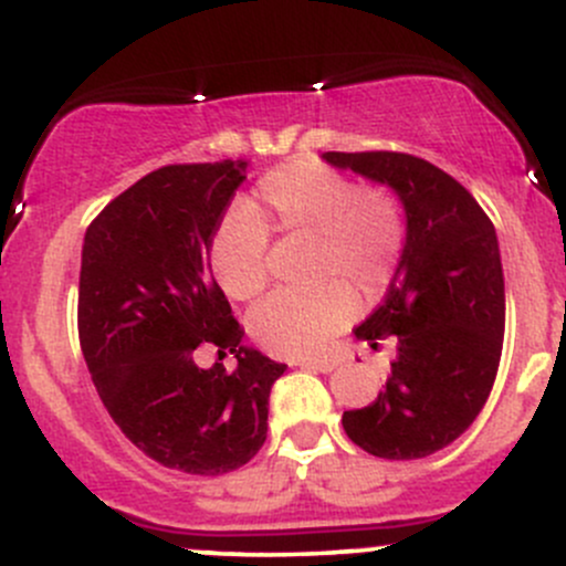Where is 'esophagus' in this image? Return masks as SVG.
<instances>
[{
  "instance_id": "obj_1",
  "label": "esophagus",
  "mask_w": 566,
  "mask_h": 566,
  "mask_svg": "<svg viewBox=\"0 0 566 566\" xmlns=\"http://www.w3.org/2000/svg\"><path fill=\"white\" fill-rule=\"evenodd\" d=\"M301 368H308V370H319V374H331V370L338 365V359L335 357H306L301 359Z\"/></svg>"
}]
</instances>
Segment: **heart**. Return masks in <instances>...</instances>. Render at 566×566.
<instances>
[{"label": "heart", "instance_id": "heart-1", "mask_svg": "<svg viewBox=\"0 0 566 566\" xmlns=\"http://www.w3.org/2000/svg\"><path fill=\"white\" fill-rule=\"evenodd\" d=\"M228 214L212 239V269L231 301L263 293L269 235L314 239V276H344L363 293H378L392 276L406 241L400 203L387 190L363 188L344 174L295 160L265 174L247 203ZM349 284L327 282L306 295H271L250 316V331L279 357L319 354L357 316Z\"/></svg>", "mask_w": 566, "mask_h": 566}]
</instances>
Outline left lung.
Segmentation results:
<instances>
[{"instance_id": "8db88e82", "label": "left lung", "mask_w": 566, "mask_h": 566, "mask_svg": "<svg viewBox=\"0 0 566 566\" xmlns=\"http://www.w3.org/2000/svg\"><path fill=\"white\" fill-rule=\"evenodd\" d=\"M335 169L387 185L402 203L406 241L384 303L354 331L397 338L387 387L344 411L352 443L381 459H421L468 430L500 368L505 276L486 212L454 177L406 153H322Z\"/></svg>"}]
</instances>
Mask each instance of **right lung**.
<instances>
[{
	"label": "right lung",
	"mask_w": 566,
	"mask_h": 566,
	"mask_svg": "<svg viewBox=\"0 0 566 566\" xmlns=\"http://www.w3.org/2000/svg\"><path fill=\"white\" fill-rule=\"evenodd\" d=\"M250 160L164 166L91 222L77 327L93 387L120 432L164 468L222 475L263 449L287 365L241 344L209 247ZM212 345L218 363L198 369ZM233 353L228 371L221 359Z\"/></svg>",
	"instance_id": "1"
}]
</instances>
